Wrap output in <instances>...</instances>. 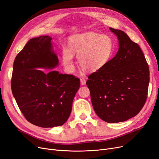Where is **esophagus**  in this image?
Instances as JSON below:
<instances>
[{"instance_id": "1", "label": "esophagus", "mask_w": 159, "mask_h": 159, "mask_svg": "<svg viewBox=\"0 0 159 159\" xmlns=\"http://www.w3.org/2000/svg\"><path fill=\"white\" fill-rule=\"evenodd\" d=\"M80 84L82 85H84L86 84V80L84 79H80Z\"/></svg>"}]
</instances>
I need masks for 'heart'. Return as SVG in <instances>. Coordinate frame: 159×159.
I'll list each match as a JSON object with an SVG mask.
<instances>
[{
	"label": "heart",
	"instance_id": "b5f03b06",
	"mask_svg": "<svg viewBox=\"0 0 159 159\" xmlns=\"http://www.w3.org/2000/svg\"><path fill=\"white\" fill-rule=\"evenodd\" d=\"M69 46L62 50V61L64 67L73 71L75 69L74 55L83 69L96 72L106 66L114 54L115 45L109 34L93 31H86L69 37Z\"/></svg>",
	"mask_w": 159,
	"mask_h": 159
}]
</instances>
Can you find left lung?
<instances>
[{
    "instance_id": "obj_1",
    "label": "left lung",
    "mask_w": 159,
    "mask_h": 159,
    "mask_svg": "<svg viewBox=\"0 0 159 159\" xmlns=\"http://www.w3.org/2000/svg\"><path fill=\"white\" fill-rule=\"evenodd\" d=\"M119 48L106 66L89 76L96 115L109 123L124 122L137 115L148 96L149 69L139 46L121 30L109 28Z\"/></svg>"
}]
</instances>
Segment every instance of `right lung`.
Returning a JSON list of instances; mask_svg holds the SVG:
<instances>
[{"instance_id": "obj_1", "label": "right lung", "mask_w": 159, "mask_h": 159, "mask_svg": "<svg viewBox=\"0 0 159 159\" xmlns=\"http://www.w3.org/2000/svg\"><path fill=\"white\" fill-rule=\"evenodd\" d=\"M48 35L29 40L15 58L11 88L25 118L43 128L63 125L72 110L80 79L52 70L59 60ZM49 69L45 74L39 69Z\"/></svg>"}]
</instances>
